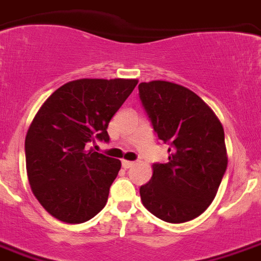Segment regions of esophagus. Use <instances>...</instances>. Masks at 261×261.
<instances>
[{
  "label": "esophagus",
  "mask_w": 261,
  "mask_h": 261,
  "mask_svg": "<svg viewBox=\"0 0 261 261\" xmlns=\"http://www.w3.org/2000/svg\"><path fill=\"white\" fill-rule=\"evenodd\" d=\"M121 165H122V168H124V169H129V168H132L133 165H135V162H133V161H126V160H122Z\"/></svg>",
  "instance_id": "obj_1"
}]
</instances>
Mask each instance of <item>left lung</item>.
Here are the masks:
<instances>
[{
	"instance_id": "obj_1",
	"label": "left lung",
	"mask_w": 261,
	"mask_h": 261,
	"mask_svg": "<svg viewBox=\"0 0 261 261\" xmlns=\"http://www.w3.org/2000/svg\"><path fill=\"white\" fill-rule=\"evenodd\" d=\"M142 107L158 139L169 144L168 164L153 165L140 188L142 204L169 223L199 217L214 200L227 169L224 130L213 109L179 84H139Z\"/></svg>"
}]
</instances>
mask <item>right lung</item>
<instances>
[{"label": "right lung", "instance_id": "obj_1", "mask_svg": "<svg viewBox=\"0 0 261 261\" xmlns=\"http://www.w3.org/2000/svg\"><path fill=\"white\" fill-rule=\"evenodd\" d=\"M136 79H79L43 103L24 140L31 190L44 210L64 223H83L103 210L121 162L88 149L109 141L108 124Z\"/></svg>", "mask_w": 261, "mask_h": 261}]
</instances>
